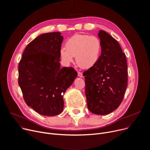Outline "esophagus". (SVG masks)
<instances>
[{"label": "esophagus", "mask_w": 150, "mask_h": 150, "mask_svg": "<svg viewBox=\"0 0 150 150\" xmlns=\"http://www.w3.org/2000/svg\"><path fill=\"white\" fill-rule=\"evenodd\" d=\"M78 76L79 78H82V77H83L82 74L81 72H78Z\"/></svg>", "instance_id": "34e87169"}]
</instances>
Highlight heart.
I'll list each match as a JSON object with an SVG mask.
<instances>
[{
    "label": "heart",
    "instance_id": "1",
    "mask_svg": "<svg viewBox=\"0 0 150 150\" xmlns=\"http://www.w3.org/2000/svg\"><path fill=\"white\" fill-rule=\"evenodd\" d=\"M66 49L62 47L59 52L60 57L67 65L74 62L75 56L78 65L82 68L93 67L99 60L101 44L96 36L87 34H75L65 43Z\"/></svg>",
    "mask_w": 150,
    "mask_h": 150
}]
</instances>
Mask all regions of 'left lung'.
I'll list each match as a JSON object with an SVG mask.
<instances>
[{"mask_svg": "<svg viewBox=\"0 0 150 150\" xmlns=\"http://www.w3.org/2000/svg\"><path fill=\"white\" fill-rule=\"evenodd\" d=\"M101 53L96 65L83 73L88 110L98 115H108L122 103L127 84L125 54L110 34L100 30Z\"/></svg>", "mask_w": 150, "mask_h": 150, "instance_id": "left-lung-1", "label": "left lung"}]
</instances>
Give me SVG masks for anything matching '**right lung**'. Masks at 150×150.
<instances>
[{
	"instance_id": "1",
	"label": "right lung",
	"mask_w": 150,
	"mask_h": 150,
	"mask_svg": "<svg viewBox=\"0 0 150 150\" xmlns=\"http://www.w3.org/2000/svg\"><path fill=\"white\" fill-rule=\"evenodd\" d=\"M59 32L42 34L26 47L18 67V83L26 104L42 116L60 114L63 95L77 77L72 67H60Z\"/></svg>"
}]
</instances>
